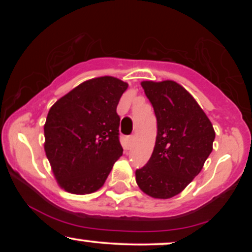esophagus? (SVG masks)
Masks as SVG:
<instances>
[{
  "label": "esophagus",
  "mask_w": 252,
  "mask_h": 252,
  "mask_svg": "<svg viewBox=\"0 0 252 252\" xmlns=\"http://www.w3.org/2000/svg\"><path fill=\"white\" fill-rule=\"evenodd\" d=\"M134 140H135V136H134V135L128 137V144H129V146H132L133 142H134Z\"/></svg>",
  "instance_id": "34e87169"
}]
</instances>
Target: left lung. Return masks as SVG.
<instances>
[{
	"label": "left lung",
	"instance_id": "left-lung-1",
	"mask_svg": "<svg viewBox=\"0 0 252 252\" xmlns=\"http://www.w3.org/2000/svg\"><path fill=\"white\" fill-rule=\"evenodd\" d=\"M157 118L156 143L149 161L135 172L136 184L153 198L180 194L202 171L216 132L189 92L173 80L142 81Z\"/></svg>",
	"mask_w": 252,
	"mask_h": 252
}]
</instances>
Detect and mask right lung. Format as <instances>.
Segmentation results:
<instances>
[{"label": "right lung", "instance_id": "add662e5", "mask_svg": "<svg viewBox=\"0 0 252 252\" xmlns=\"http://www.w3.org/2000/svg\"><path fill=\"white\" fill-rule=\"evenodd\" d=\"M127 82L104 75L84 81L51 106L44 151L62 189L92 194L104 185L123 155L117 105Z\"/></svg>", "mask_w": 252, "mask_h": 252}]
</instances>
